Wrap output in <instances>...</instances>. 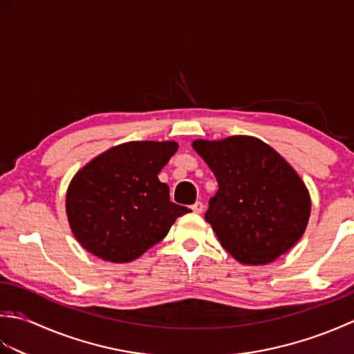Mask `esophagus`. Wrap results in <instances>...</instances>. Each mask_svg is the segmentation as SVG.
I'll use <instances>...</instances> for the list:
<instances>
[{
    "instance_id": "34e87169",
    "label": "esophagus",
    "mask_w": 354,
    "mask_h": 354,
    "mask_svg": "<svg viewBox=\"0 0 354 354\" xmlns=\"http://www.w3.org/2000/svg\"><path fill=\"white\" fill-rule=\"evenodd\" d=\"M192 209H193V212L194 213H202V212H204V204H202V202H194V204L192 205Z\"/></svg>"
}]
</instances>
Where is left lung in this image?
Segmentation results:
<instances>
[{"instance_id":"8db88e82","label":"left lung","mask_w":354,"mask_h":354,"mask_svg":"<svg viewBox=\"0 0 354 354\" xmlns=\"http://www.w3.org/2000/svg\"><path fill=\"white\" fill-rule=\"evenodd\" d=\"M219 190L205 221L237 261L266 265L301 239L310 216L306 185L284 158L257 138L193 142Z\"/></svg>"}]
</instances>
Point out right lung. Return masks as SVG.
I'll list each match as a JSON object with an SVG mask.
<instances>
[{"mask_svg": "<svg viewBox=\"0 0 354 354\" xmlns=\"http://www.w3.org/2000/svg\"><path fill=\"white\" fill-rule=\"evenodd\" d=\"M176 150L173 141H131L106 150L73 178L66 214L86 251L112 263L132 261L190 212L170 202L169 187L158 179Z\"/></svg>", "mask_w": 354, "mask_h": 354, "instance_id": "obj_1", "label": "right lung"}]
</instances>
